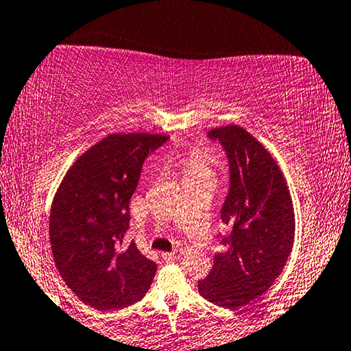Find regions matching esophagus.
Returning <instances> with one entry per match:
<instances>
[{"mask_svg":"<svg viewBox=\"0 0 351 351\" xmlns=\"http://www.w3.org/2000/svg\"><path fill=\"white\" fill-rule=\"evenodd\" d=\"M181 254H182V250H175L173 253H162V259L164 261H167V263H169V261H175V259H180L181 258Z\"/></svg>","mask_w":351,"mask_h":351,"instance_id":"esophagus-1","label":"esophagus"}]
</instances>
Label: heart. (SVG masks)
Here are the masks:
<instances>
[{
  "label": "heart",
  "instance_id": "b5f03b06",
  "mask_svg": "<svg viewBox=\"0 0 351 351\" xmlns=\"http://www.w3.org/2000/svg\"><path fill=\"white\" fill-rule=\"evenodd\" d=\"M213 162H215V157L210 151L206 149L191 151L181 162L186 180L211 175V165H213Z\"/></svg>",
  "mask_w": 351,
  "mask_h": 351
}]
</instances>
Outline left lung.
Masks as SVG:
<instances>
[{"label":"left lung","mask_w":351,"mask_h":351,"mask_svg":"<svg viewBox=\"0 0 351 351\" xmlns=\"http://www.w3.org/2000/svg\"><path fill=\"white\" fill-rule=\"evenodd\" d=\"M229 160V192L221 221L223 250L213 269L199 280V293L226 308L253 302L274 285L294 241V210L283 173L267 149L239 125L213 128Z\"/></svg>","instance_id":"8db88e82"}]
</instances>
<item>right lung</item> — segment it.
Returning <instances> with one entry per match:
<instances>
[{"label": "right lung", "instance_id": "obj_1", "mask_svg": "<svg viewBox=\"0 0 351 351\" xmlns=\"http://www.w3.org/2000/svg\"><path fill=\"white\" fill-rule=\"evenodd\" d=\"M167 141L151 133L103 138L73 164L53 197V261L68 288L92 308H124L151 288L156 263L124 237L141 167Z\"/></svg>", "mask_w": 351, "mask_h": 351}]
</instances>
